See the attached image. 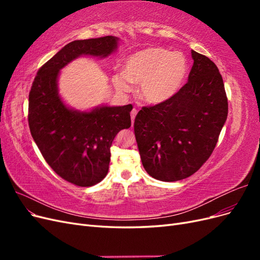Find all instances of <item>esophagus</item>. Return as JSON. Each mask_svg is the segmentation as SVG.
<instances>
[{"label":"esophagus","mask_w":260,"mask_h":260,"mask_svg":"<svg viewBox=\"0 0 260 260\" xmlns=\"http://www.w3.org/2000/svg\"><path fill=\"white\" fill-rule=\"evenodd\" d=\"M137 114H138V111H137L136 108H133L132 111H131V122H132V125H133V122H135V118H136Z\"/></svg>","instance_id":"esophagus-1"}]
</instances>
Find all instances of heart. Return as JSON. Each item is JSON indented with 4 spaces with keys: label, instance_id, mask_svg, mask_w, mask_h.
Instances as JSON below:
<instances>
[{
    "label": "heart",
    "instance_id": "b5f03b06",
    "mask_svg": "<svg viewBox=\"0 0 260 260\" xmlns=\"http://www.w3.org/2000/svg\"><path fill=\"white\" fill-rule=\"evenodd\" d=\"M123 67V73L112 77L115 88L129 92L132 82L140 83V98L151 105L166 103L174 98L184 84L188 72L184 54L162 48H147L132 54Z\"/></svg>",
    "mask_w": 260,
    "mask_h": 260
}]
</instances>
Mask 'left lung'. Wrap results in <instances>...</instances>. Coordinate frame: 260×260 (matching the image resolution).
Listing matches in <instances>:
<instances>
[{
    "mask_svg": "<svg viewBox=\"0 0 260 260\" xmlns=\"http://www.w3.org/2000/svg\"><path fill=\"white\" fill-rule=\"evenodd\" d=\"M187 82L166 103L142 107L135 135L147 174L165 182L195 174L218 142L228 117V99L219 69L192 51Z\"/></svg>",
    "mask_w": 260,
    "mask_h": 260,
    "instance_id": "obj_1",
    "label": "left lung"
}]
</instances>
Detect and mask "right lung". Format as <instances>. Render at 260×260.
Segmentation results:
<instances>
[{
    "instance_id": "1",
    "label": "right lung",
    "mask_w": 260,
    "mask_h": 260,
    "mask_svg": "<svg viewBox=\"0 0 260 260\" xmlns=\"http://www.w3.org/2000/svg\"><path fill=\"white\" fill-rule=\"evenodd\" d=\"M113 36L76 40L39 69L29 93L31 136L49 166L68 182L92 186L103 180L117 133L131 125L132 105H102L90 112L69 108L58 94L59 70L82 55L107 57L118 48Z\"/></svg>"
}]
</instances>
